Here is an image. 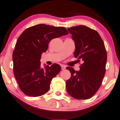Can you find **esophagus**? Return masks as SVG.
Listing matches in <instances>:
<instances>
[{
    "label": "esophagus",
    "instance_id": "34e87169",
    "mask_svg": "<svg viewBox=\"0 0 120 120\" xmlns=\"http://www.w3.org/2000/svg\"><path fill=\"white\" fill-rule=\"evenodd\" d=\"M60 66H61V68L62 70H64L66 69V66L64 65V64H62Z\"/></svg>",
    "mask_w": 120,
    "mask_h": 120
}]
</instances>
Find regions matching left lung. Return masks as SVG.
<instances>
[{
  "mask_svg": "<svg viewBox=\"0 0 120 120\" xmlns=\"http://www.w3.org/2000/svg\"><path fill=\"white\" fill-rule=\"evenodd\" d=\"M67 29L75 42V58L82 64L79 71L66 67L71 72L66 83L67 92L76 99H88L99 89L105 74L107 54L104 44L97 31L84 25Z\"/></svg>",
  "mask_w": 120,
  "mask_h": 120,
  "instance_id": "left-lung-1",
  "label": "left lung"
}]
</instances>
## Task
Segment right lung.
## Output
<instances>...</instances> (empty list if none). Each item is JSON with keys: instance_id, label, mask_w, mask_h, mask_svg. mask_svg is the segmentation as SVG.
Masks as SVG:
<instances>
[{"instance_id": "add662e5", "label": "right lung", "mask_w": 120, "mask_h": 120, "mask_svg": "<svg viewBox=\"0 0 120 120\" xmlns=\"http://www.w3.org/2000/svg\"><path fill=\"white\" fill-rule=\"evenodd\" d=\"M68 33L64 27L38 24L25 29L17 40L12 54L13 73L21 91L29 96L43 95L61 70L58 64L41 66L40 60L52 39Z\"/></svg>"}]
</instances>
